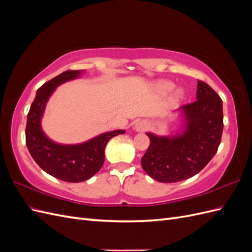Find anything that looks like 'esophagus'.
I'll return each mask as SVG.
<instances>
[{
  "label": "esophagus",
  "mask_w": 252,
  "mask_h": 252,
  "mask_svg": "<svg viewBox=\"0 0 252 252\" xmlns=\"http://www.w3.org/2000/svg\"><path fill=\"white\" fill-rule=\"evenodd\" d=\"M148 127H149V124L147 123V122L144 121V120H141V121L135 122V124L133 126V129H134L135 131L142 132V131L146 130V129H148Z\"/></svg>",
  "instance_id": "esophagus-1"
}]
</instances>
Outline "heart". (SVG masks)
<instances>
[{"mask_svg":"<svg viewBox=\"0 0 252 252\" xmlns=\"http://www.w3.org/2000/svg\"><path fill=\"white\" fill-rule=\"evenodd\" d=\"M173 88H174V83L171 81H166V80L158 81L155 83V85H154L155 93L158 95L168 94L170 91L173 90ZM184 95H185V94H184V91H183V89H181V88L175 89L171 95V101L173 103H178L184 98Z\"/></svg>","mask_w":252,"mask_h":252,"instance_id":"1","label":"heart"}]
</instances>
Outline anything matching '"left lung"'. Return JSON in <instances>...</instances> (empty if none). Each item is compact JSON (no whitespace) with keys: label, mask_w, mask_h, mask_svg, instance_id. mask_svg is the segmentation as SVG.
Segmentation results:
<instances>
[{"label":"left lung","mask_w":252,"mask_h":252,"mask_svg":"<svg viewBox=\"0 0 252 252\" xmlns=\"http://www.w3.org/2000/svg\"><path fill=\"white\" fill-rule=\"evenodd\" d=\"M181 126L175 132H147L150 145L141 159L148 175L161 183L187 180L215 157L223 132V102L207 84L197 81L196 101L173 111Z\"/></svg>","instance_id":"obj_1"}]
</instances>
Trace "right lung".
<instances>
[{
	"label": "right lung",
	"instance_id": "add662e5",
	"mask_svg": "<svg viewBox=\"0 0 252 252\" xmlns=\"http://www.w3.org/2000/svg\"><path fill=\"white\" fill-rule=\"evenodd\" d=\"M83 70H67L36 91L30 106L26 125V146L35 163L59 180L79 183L90 179L102 168L105 147L113 136L125 133L124 129L107 131L79 144H61L49 139L41 125L46 104L57 87L81 78Z\"/></svg>",
	"mask_w": 252,
	"mask_h": 252
}]
</instances>
